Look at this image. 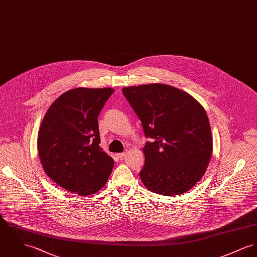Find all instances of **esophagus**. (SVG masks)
Listing matches in <instances>:
<instances>
[{
    "instance_id": "1",
    "label": "esophagus",
    "mask_w": 257,
    "mask_h": 257,
    "mask_svg": "<svg viewBox=\"0 0 257 257\" xmlns=\"http://www.w3.org/2000/svg\"><path fill=\"white\" fill-rule=\"evenodd\" d=\"M124 156H125V153H119V154H117V157L120 158V159H121V158L124 157Z\"/></svg>"
}]
</instances>
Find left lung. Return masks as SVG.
<instances>
[{
  "label": "left lung",
  "instance_id": "8db88e82",
  "mask_svg": "<svg viewBox=\"0 0 257 257\" xmlns=\"http://www.w3.org/2000/svg\"><path fill=\"white\" fill-rule=\"evenodd\" d=\"M148 141L139 172L144 186L164 196L189 191L205 174L212 137L205 108L186 91L165 84L122 87Z\"/></svg>",
  "mask_w": 257,
  "mask_h": 257
}]
</instances>
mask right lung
Listing matches in <instances>:
<instances>
[{
	"label": "right lung",
	"instance_id": "obj_1",
	"mask_svg": "<svg viewBox=\"0 0 257 257\" xmlns=\"http://www.w3.org/2000/svg\"><path fill=\"white\" fill-rule=\"evenodd\" d=\"M114 88L77 87L52 103L38 134L45 172L58 186L80 196L106 184L114 160L100 148L97 118Z\"/></svg>",
	"mask_w": 257,
	"mask_h": 257
}]
</instances>
